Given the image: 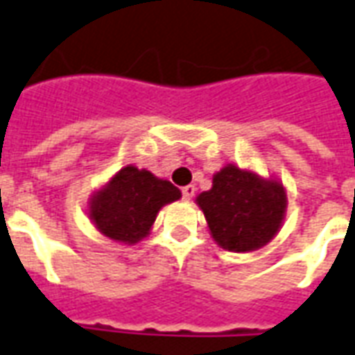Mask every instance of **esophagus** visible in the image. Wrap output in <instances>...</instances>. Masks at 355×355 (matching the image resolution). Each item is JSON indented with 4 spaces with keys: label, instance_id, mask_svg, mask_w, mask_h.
<instances>
[{
    "label": "esophagus",
    "instance_id": "34e87169",
    "mask_svg": "<svg viewBox=\"0 0 355 355\" xmlns=\"http://www.w3.org/2000/svg\"><path fill=\"white\" fill-rule=\"evenodd\" d=\"M193 193H196V188H193L192 184L184 186V188H182V198H184V200H192Z\"/></svg>",
    "mask_w": 355,
    "mask_h": 355
}]
</instances>
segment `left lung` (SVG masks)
<instances>
[{"mask_svg": "<svg viewBox=\"0 0 355 355\" xmlns=\"http://www.w3.org/2000/svg\"><path fill=\"white\" fill-rule=\"evenodd\" d=\"M285 203L282 184L234 165L216 173L213 188L198 198L215 241L234 253L266 245L279 230Z\"/></svg>", "mask_w": 355, "mask_h": 355, "instance_id": "1", "label": "left lung"}]
</instances>
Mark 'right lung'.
I'll return each instance as SVG.
<instances>
[{
  "mask_svg": "<svg viewBox=\"0 0 355 355\" xmlns=\"http://www.w3.org/2000/svg\"><path fill=\"white\" fill-rule=\"evenodd\" d=\"M178 198L180 190L169 180H159L150 171L129 165L94 196L89 215L110 239L137 243L150 232L157 211Z\"/></svg>",
  "mask_w": 355,
  "mask_h": 355,
  "instance_id": "right-lung-1",
  "label": "right lung"
}]
</instances>
